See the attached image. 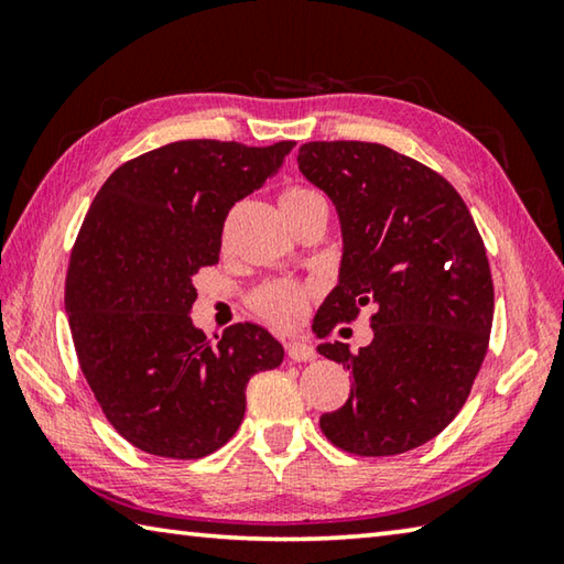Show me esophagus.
Instances as JSON below:
<instances>
[{"label":"esophagus","instance_id":"1","mask_svg":"<svg viewBox=\"0 0 564 564\" xmlns=\"http://www.w3.org/2000/svg\"><path fill=\"white\" fill-rule=\"evenodd\" d=\"M285 352H289V358L295 362H305V360L316 358V350H313V346H308V343H303V340H291L289 346H285Z\"/></svg>","mask_w":564,"mask_h":564}]
</instances>
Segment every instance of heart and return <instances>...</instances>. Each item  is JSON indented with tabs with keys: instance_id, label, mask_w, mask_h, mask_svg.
<instances>
[{
	"instance_id": "1",
	"label": "heart",
	"mask_w": 564,
	"mask_h": 564,
	"mask_svg": "<svg viewBox=\"0 0 564 564\" xmlns=\"http://www.w3.org/2000/svg\"><path fill=\"white\" fill-rule=\"evenodd\" d=\"M316 202H323V198L316 194V191L305 186L285 188L279 198L281 212L285 214V218H291L293 214L303 212V208H308ZM253 305L265 321L275 323V326H293L305 311V291L295 283H269L256 293Z\"/></svg>"
}]
</instances>
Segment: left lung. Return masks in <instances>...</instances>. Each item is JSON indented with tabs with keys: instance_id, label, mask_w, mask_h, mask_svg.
<instances>
[{
	"instance_id": "8db88e82",
	"label": "left lung",
	"mask_w": 564,
	"mask_h": 564,
	"mask_svg": "<svg viewBox=\"0 0 564 564\" xmlns=\"http://www.w3.org/2000/svg\"><path fill=\"white\" fill-rule=\"evenodd\" d=\"M299 169L336 206L343 238L338 285L313 333L326 338L373 308L370 346H318L352 376L321 431L356 455L408 453L460 413L488 352L495 293L482 238L441 174L383 144L311 141Z\"/></svg>"
}]
</instances>
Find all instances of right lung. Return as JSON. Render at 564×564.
<instances>
[{
  "mask_svg": "<svg viewBox=\"0 0 564 564\" xmlns=\"http://www.w3.org/2000/svg\"><path fill=\"white\" fill-rule=\"evenodd\" d=\"M293 147L174 141L119 166L91 202L64 305L94 398L139 451L176 460L218 451L241 425L248 380L283 362L256 323L206 340L191 305L231 206L279 174Z\"/></svg>",
  "mask_w": 564,
  "mask_h": 564,
  "instance_id": "add662e5",
  "label": "right lung"
}]
</instances>
